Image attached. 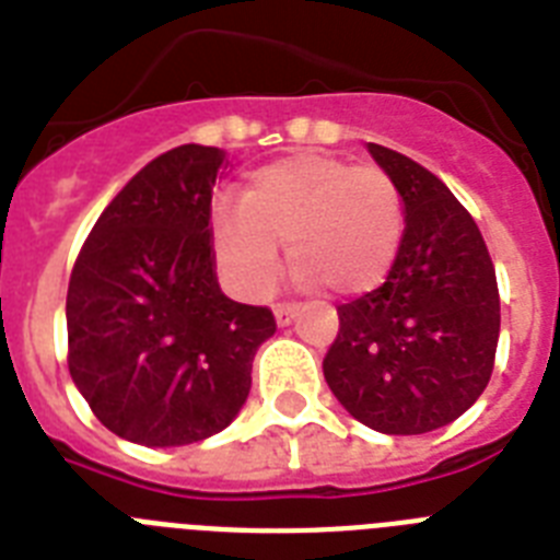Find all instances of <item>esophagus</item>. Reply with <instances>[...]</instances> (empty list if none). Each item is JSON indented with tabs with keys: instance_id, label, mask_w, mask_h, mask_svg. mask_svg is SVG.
I'll return each instance as SVG.
<instances>
[{
	"instance_id": "esophagus-1",
	"label": "esophagus",
	"mask_w": 560,
	"mask_h": 560,
	"mask_svg": "<svg viewBox=\"0 0 560 560\" xmlns=\"http://www.w3.org/2000/svg\"><path fill=\"white\" fill-rule=\"evenodd\" d=\"M272 316H276V324H279V327H288V324H293L295 316H299V307H295V304H276V307H272Z\"/></svg>"
}]
</instances>
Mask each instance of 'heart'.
Here are the masks:
<instances>
[{
	"label": "heart",
	"mask_w": 560,
	"mask_h": 560,
	"mask_svg": "<svg viewBox=\"0 0 560 560\" xmlns=\"http://www.w3.org/2000/svg\"><path fill=\"white\" fill-rule=\"evenodd\" d=\"M404 199L375 164L290 156L253 173L238 210L213 219L215 261L244 295H265L279 272V244L302 284L361 295L387 279L401 250Z\"/></svg>",
	"instance_id": "b5f03b06"
}]
</instances>
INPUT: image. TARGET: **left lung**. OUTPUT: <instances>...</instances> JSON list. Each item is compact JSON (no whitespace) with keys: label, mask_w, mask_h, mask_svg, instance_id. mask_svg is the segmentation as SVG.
I'll return each instance as SVG.
<instances>
[{"label":"left lung","mask_w":560,"mask_h":560,"mask_svg":"<svg viewBox=\"0 0 560 560\" xmlns=\"http://www.w3.org/2000/svg\"><path fill=\"white\" fill-rule=\"evenodd\" d=\"M368 150L401 190V250L382 288L338 307L324 378L370 430L421 435L464 416L490 382L501 330L495 267L439 176L382 144Z\"/></svg>","instance_id":"1"}]
</instances>
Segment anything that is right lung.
<instances>
[{"label": "right lung", "mask_w": 560, "mask_h": 560, "mask_svg": "<svg viewBox=\"0 0 560 560\" xmlns=\"http://www.w3.org/2000/svg\"><path fill=\"white\" fill-rule=\"evenodd\" d=\"M219 148L182 144L130 178L98 215L68 284V368L93 416L142 447H185L230 427L250 396L267 307L213 272Z\"/></svg>", "instance_id": "1"}]
</instances>
